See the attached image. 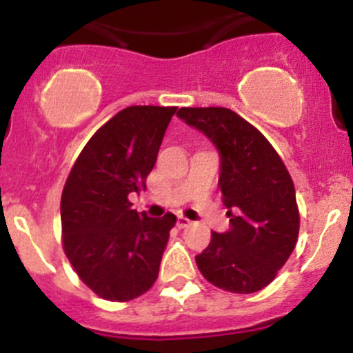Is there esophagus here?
Segmentation results:
<instances>
[{
    "instance_id": "obj_1",
    "label": "esophagus",
    "mask_w": 353,
    "mask_h": 353,
    "mask_svg": "<svg viewBox=\"0 0 353 353\" xmlns=\"http://www.w3.org/2000/svg\"><path fill=\"white\" fill-rule=\"evenodd\" d=\"M176 225H178V228H187V226L192 225V221L188 218H185V216H178Z\"/></svg>"
}]
</instances>
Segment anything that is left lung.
Returning a JSON list of instances; mask_svg holds the SVG:
<instances>
[{
    "label": "left lung",
    "instance_id": "obj_1",
    "mask_svg": "<svg viewBox=\"0 0 353 353\" xmlns=\"http://www.w3.org/2000/svg\"><path fill=\"white\" fill-rule=\"evenodd\" d=\"M221 156L218 187L232 226L212 232L195 256L202 276L232 294H254L276 278L294 252L300 214L287 166L254 125L228 108H180Z\"/></svg>",
    "mask_w": 353,
    "mask_h": 353
}]
</instances>
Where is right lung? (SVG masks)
<instances>
[{"mask_svg":"<svg viewBox=\"0 0 353 353\" xmlns=\"http://www.w3.org/2000/svg\"><path fill=\"white\" fill-rule=\"evenodd\" d=\"M175 106H128L77 158L61 194L63 250L101 299L128 302L158 280L176 216L149 218L128 195L145 190Z\"/></svg>","mask_w":353,"mask_h":353,"instance_id":"1","label":"right lung"}]
</instances>
